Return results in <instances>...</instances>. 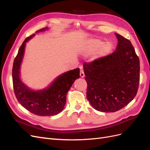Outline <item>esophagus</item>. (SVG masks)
Returning a JSON list of instances; mask_svg holds the SVG:
<instances>
[{
    "instance_id": "esophagus-1",
    "label": "esophagus",
    "mask_w": 150,
    "mask_h": 150,
    "mask_svg": "<svg viewBox=\"0 0 150 150\" xmlns=\"http://www.w3.org/2000/svg\"><path fill=\"white\" fill-rule=\"evenodd\" d=\"M80 76H81V78H84L85 76L84 71L81 69V71H80Z\"/></svg>"
}]
</instances>
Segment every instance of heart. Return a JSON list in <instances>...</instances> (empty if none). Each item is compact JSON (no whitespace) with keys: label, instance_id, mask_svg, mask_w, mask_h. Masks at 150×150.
Listing matches in <instances>:
<instances>
[{"label":"heart","instance_id":"heart-1","mask_svg":"<svg viewBox=\"0 0 150 150\" xmlns=\"http://www.w3.org/2000/svg\"><path fill=\"white\" fill-rule=\"evenodd\" d=\"M103 42L100 40L91 39L86 42L85 46L82 50V52L85 55H88V54L94 52L99 48L97 52V57L104 56L110 52L111 46L110 43H106L101 46Z\"/></svg>","mask_w":150,"mask_h":150}]
</instances>
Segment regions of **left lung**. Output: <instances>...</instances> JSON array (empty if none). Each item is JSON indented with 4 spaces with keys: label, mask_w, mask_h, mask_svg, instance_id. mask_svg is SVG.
Returning <instances> with one entry per match:
<instances>
[{
    "label": "left lung",
    "mask_w": 150,
    "mask_h": 150,
    "mask_svg": "<svg viewBox=\"0 0 150 150\" xmlns=\"http://www.w3.org/2000/svg\"><path fill=\"white\" fill-rule=\"evenodd\" d=\"M114 52L84 63L88 100L96 110L113 112L126 106L137 95L139 82V60L129 40L115 33Z\"/></svg>",
    "instance_id": "1"
}]
</instances>
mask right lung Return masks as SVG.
Segmentation results:
<instances>
[{
  "mask_svg": "<svg viewBox=\"0 0 150 150\" xmlns=\"http://www.w3.org/2000/svg\"><path fill=\"white\" fill-rule=\"evenodd\" d=\"M45 28L35 33L48 30ZM35 34L25 39L19 49L12 68L13 89L17 101L27 110L42 116L56 115L64 110L66 96L74 81L79 78V68L70 70L58 76L47 88L34 90L29 88L21 78V67L24 56L26 43Z\"/></svg>",
  "mask_w": 150,
  "mask_h": 150,
  "instance_id": "add662e5",
  "label": "right lung"
}]
</instances>
